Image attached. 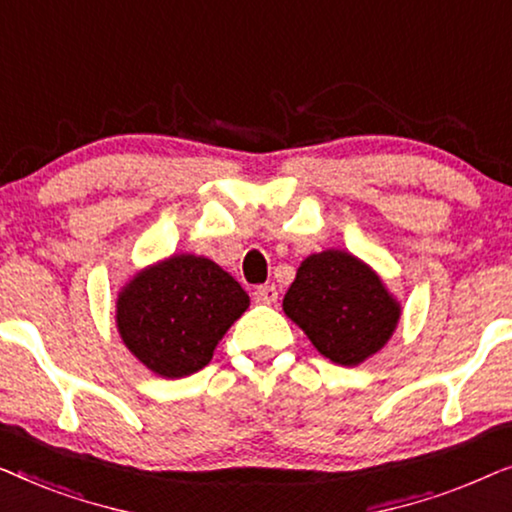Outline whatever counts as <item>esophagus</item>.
I'll use <instances>...</instances> for the list:
<instances>
[{"mask_svg":"<svg viewBox=\"0 0 512 512\" xmlns=\"http://www.w3.org/2000/svg\"><path fill=\"white\" fill-rule=\"evenodd\" d=\"M277 298H279V293H277V289H275V284L256 286V291H254V300H256V303L272 305V303H277Z\"/></svg>","mask_w":512,"mask_h":512,"instance_id":"34e87169","label":"esophagus"}]
</instances>
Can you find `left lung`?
I'll use <instances>...</instances> for the list:
<instances>
[{"label":"left lung","mask_w":512,"mask_h":512,"mask_svg":"<svg viewBox=\"0 0 512 512\" xmlns=\"http://www.w3.org/2000/svg\"><path fill=\"white\" fill-rule=\"evenodd\" d=\"M284 312L340 366H359L382 349L401 317L380 277L359 258L335 249L300 263Z\"/></svg>","instance_id":"left-lung-1"}]
</instances>
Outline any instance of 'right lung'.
<instances>
[{
  "instance_id": "add662e5",
  "label": "right lung",
  "mask_w": 512,
  "mask_h": 512,
  "mask_svg": "<svg viewBox=\"0 0 512 512\" xmlns=\"http://www.w3.org/2000/svg\"><path fill=\"white\" fill-rule=\"evenodd\" d=\"M249 307L226 270L181 254L139 272L118 296V331L132 354L163 377L198 373Z\"/></svg>"
}]
</instances>
